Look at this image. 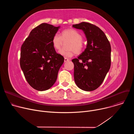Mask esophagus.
Segmentation results:
<instances>
[{"mask_svg": "<svg viewBox=\"0 0 134 134\" xmlns=\"http://www.w3.org/2000/svg\"><path fill=\"white\" fill-rule=\"evenodd\" d=\"M68 61H69V59L67 58H66V57H65V58H64V62H68Z\"/></svg>", "mask_w": 134, "mask_h": 134, "instance_id": "34e87169", "label": "esophagus"}]
</instances>
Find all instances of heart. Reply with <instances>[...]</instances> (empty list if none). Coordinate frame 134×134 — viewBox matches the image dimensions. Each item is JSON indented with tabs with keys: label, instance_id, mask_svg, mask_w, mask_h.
<instances>
[{
	"label": "heart",
	"instance_id": "heart-1",
	"mask_svg": "<svg viewBox=\"0 0 134 134\" xmlns=\"http://www.w3.org/2000/svg\"><path fill=\"white\" fill-rule=\"evenodd\" d=\"M82 34L77 30L74 29H65L61 32V35L55 33L52 38V44L53 48L59 49L62 46L64 41H69L67 43L68 48L62 49L59 53L64 57H71L75 53L76 54H81L84 48V43Z\"/></svg>",
	"mask_w": 134,
	"mask_h": 134
}]
</instances>
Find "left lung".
Masks as SVG:
<instances>
[{"mask_svg":"<svg viewBox=\"0 0 134 134\" xmlns=\"http://www.w3.org/2000/svg\"><path fill=\"white\" fill-rule=\"evenodd\" d=\"M82 30L87 44L78 58L72 60L76 84L81 90L92 91L103 82L111 66V46L104 33L98 26L87 22L72 25Z\"/></svg>","mask_w":134,"mask_h":134,"instance_id":"obj_1","label":"left lung"}]
</instances>
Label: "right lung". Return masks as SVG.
Instances as JSON below:
<instances>
[{"label": "right lung", "mask_w": 134, "mask_h": 134, "mask_svg": "<svg viewBox=\"0 0 134 134\" xmlns=\"http://www.w3.org/2000/svg\"><path fill=\"white\" fill-rule=\"evenodd\" d=\"M59 26L42 23L33 29L21 46L20 66L29 85L37 91L49 89L64 63L51 41Z\"/></svg>", "instance_id": "add662e5"}]
</instances>
